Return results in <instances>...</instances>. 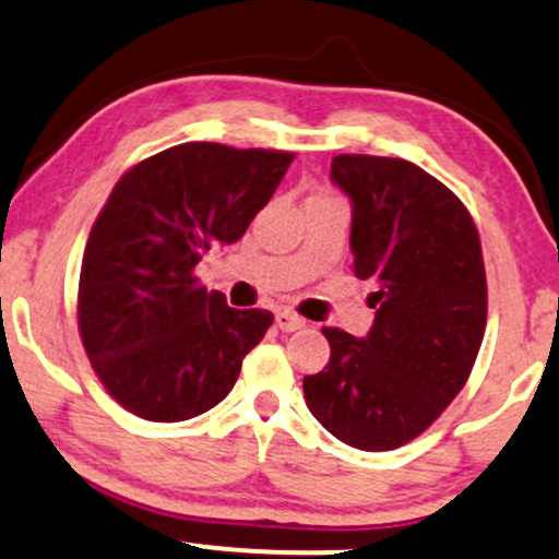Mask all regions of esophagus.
I'll return each mask as SVG.
<instances>
[{
  "instance_id": "obj_1",
  "label": "esophagus",
  "mask_w": 559,
  "mask_h": 559,
  "mask_svg": "<svg viewBox=\"0 0 559 559\" xmlns=\"http://www.w3.org/2000/svg\"><path fill=\"white\" fill-rule=\"evenodd\" d=\"M275 324H278L281 332H294V330L304 328V320L299 314H294V312H288V309H284V312L275 314Z\"/></svg>"
}]
</instances>
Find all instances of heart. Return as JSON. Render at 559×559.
Instances as JSON below:
<instances>
[{
  "instance_id": "1",
  "label": "heart",
  "mask_w": 559,
  "mask_h": 559,
  "mask_svg": "<svg viewBox=\"0 0 559 559\" xmlns=\"http://www.w3.org/2000/svg\"><path fill=\"white\" fill-rule=\"evenodd\" d=\"M317 198H330V195H317Z\"/></svg>"
}]
</instances>
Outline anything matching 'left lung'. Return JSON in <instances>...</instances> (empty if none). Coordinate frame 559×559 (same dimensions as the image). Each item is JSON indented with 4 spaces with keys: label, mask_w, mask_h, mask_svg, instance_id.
<instances>
[{
    "label": "left lung",
    "mask_w": 559,
    "mask_h": 559,
    "mask_svg": "<svg viewBox=\"0 0 559 559\" xmlns=\"http://www.w3.org/2000/svg\"><path fill=\"white\" fill-rule=\"evenodd\" d=\"M350 198L353 273L373 281L366 337L324 328L330 361L304 377L309 413L348 447L420 436L467 384L487 322L483 247L464 203L405 159L337 154Z\"/></svg>",
    "instance_id": "8db88e82"
}]
</instances>
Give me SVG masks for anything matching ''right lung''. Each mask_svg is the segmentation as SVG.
<instances>
[{"label": "right lung", "mask_w": 559, "mask_h": 559, "mask_svg": "<svg viewBox=\"0 0 559 559\" xmlns=\"http://www.w3.org/2000/svg\"><path fill=\"white\" fill-rule=\"evenodd\" d=\"M292 162V152L188 141L116 182L84 247L76 320L92 369L129 413L178 423L231 392L273 314L227 307L193 271L211 247L245 235Z\"/></svg>", "instance_id": "right-lung-1"}]
</instances>
